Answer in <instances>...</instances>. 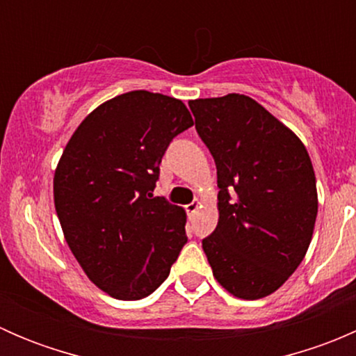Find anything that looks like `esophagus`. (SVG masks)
<instances>
[{
	"label": "esophagus",
	"instance_id": "34e87169",
	"mask_svg": "<svg viewBox=\"0 0 356 356\" xmlns=\"http://www.w3.org/2000/svg\"><path fill=\"white\" fill-rule=\"evenodd\" d=\"M198 208H200V200H195L193 203L186 204V211H188V215H193Z\"/></svg>",
	"mask_w": 356,
	"mask_h": 356
}]
</instances>
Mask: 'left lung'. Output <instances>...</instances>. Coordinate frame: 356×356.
Returning <instances> with one entry per match:
<instances>
[{"label":"left lung","mask_w":356,"mask_h":356,"mask_svg":"<svg viewBox=\"0 0 356 356\" xmlns=\"http://www.w3.org/2000/svg\"><path fill=\"white\" fill-rule=\"evenodd\" d=\"M217 165L218 224L203 239L215 279L258 300L281 288L310 246L317 184L303 143L245 95L189 102Z\"/></svg>","instance_id":"obj_1"}]
</instances>
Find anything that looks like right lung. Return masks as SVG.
<instances>
[{
	"mask_svg": "<svg viewBox=\"0 0 356 356\" xmlns=\"http://www.w3.org/2000/svg\"><path fill=\"white\" fill-rule=\"evenodd\" d=\"M193 125L181 99L131 91L79 125L53 179L56 215L89 279L117 300H141L170 274L186 211L153 196L168 145Z\"/></svg>",
	"mask_w": 356,
	"mask_h": 356,
	"instance_id": "1",
	"label": "right lung"
}]
</instances>
